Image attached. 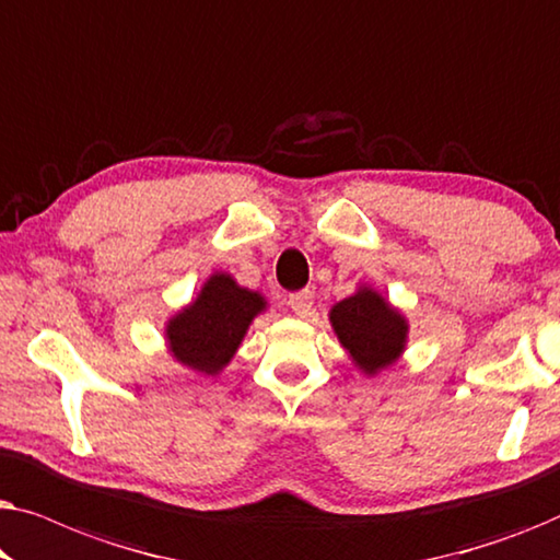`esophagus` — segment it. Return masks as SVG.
Segmentation results:
<instances>
[{
  "instance_id": "obj_1",
  "label": "esophagus",
  "mask_w": 560,
  "mask_h": 560,
  "mask_svg": "<svg viewBox=\"0 0 560 560\" xmlns=\"http://www.w3.org/2000/svg\"><path fill=\"white\" fill-rule=\"evenodd\" d=\"M288 305H290V308H293L295 316L305 318L311 313V308H313V293H311V290H301V293L288 295Z\"/></svg>"
}]
</instances>
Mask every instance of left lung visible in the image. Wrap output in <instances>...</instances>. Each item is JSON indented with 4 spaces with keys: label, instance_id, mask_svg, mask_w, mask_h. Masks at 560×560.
I'll list each match as a JSON object with an SVG mask.
<instances>
[{
    "label": "left lung",
    "instance_id": "8db88e82",
    "mask_svg": "<svg viewBox=\"0 0 560 560\" xmlns=\"http://www.w3.org/2000/svg\"><path fill=\"white\" fill-rule=\"evenodd\" d=\"M328 320L351 364L364 377H377L389 370L408 349V316L370 282H359L354 293L334 303Z\"/></svg>",
    "mask_w": 560,
    "mask_h": 560
}]
</instances>
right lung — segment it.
<instances>
[{
	"label": "right lung",
	"instance_id": "1",
	"mask_svg": "<svg viewBox=\"0 0 560 560\" xmlns=\"http://www.w3.org/2000/svg\"><path fill=\"white\" fill-rule=\"evenodd\" d=\"M270 308L259 290H249L229 272H211L198 293L165 320V349L186 370L217 377L232 364L252 320Z\"/></svg>",
	"mask_w": 560,
	"mask_h": 560
}]
</instances>
